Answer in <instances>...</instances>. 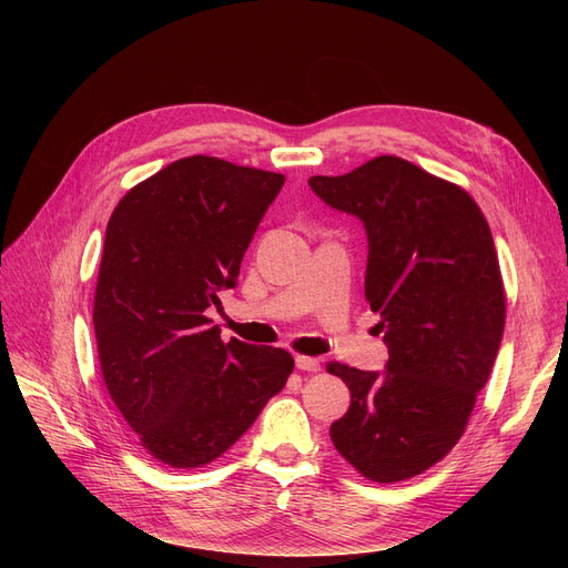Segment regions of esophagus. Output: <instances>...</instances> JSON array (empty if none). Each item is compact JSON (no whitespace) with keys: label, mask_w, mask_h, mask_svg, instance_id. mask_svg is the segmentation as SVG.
Masks as SVG:
<instances>
[{"label":"esophagus","mask_w":568,"mask_h":568,"mask_svg":"<svg viewBox=\"0 0 568 568\" xmlns=\"http://www.w3.org/2000/svg\"><path fill=\"white\" fill-rule=\"evenodd\" d=\"M294 364H296V368L306 371V373H317V371L322 368L320 362H317V359H311V356H296Z\"/></svg>","instance_id":"34e87169"}]
</instances>
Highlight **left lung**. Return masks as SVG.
<instances>
[{
  "mask_svg": "<svg viewBox=\"0 0 568 568\" xmlns=\"http://www.w3.org/2000/svg\"><path fill=\"white\" fill-rule=\"evenodd\" d=\"M308 186L364 223L366 300L389 347L382 373L329 364L352 394L332 442L371 481H403L454 449L497 359L506 302L493 234L460 186L398 156Z\"/></svg>",
  "mask_w": 568,
  "mask_h": 568,
  "instance_id": "8db88e82",
  "label": "left lung"
}]
</instances>
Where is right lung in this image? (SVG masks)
<instances>
[{
	"label": "right lung",
	"instance_id": "right-lung-1",
	"mask_svg": "<svg viewBox=\"0 0 568 568\" xmlns=\"http://www.w3.org/2000/svg\"><path fill=\"white\" fill-rule=\"evenodd\" d=\"M285 176L214 156L174 161L110 216L94 296L108 392L156 460H216L294 368L281 347L230 338L206 317L236 285L251 239Z\"/></svg>",
	"mask_w": 568,
	"mask_h": 568
}]
</instances>
